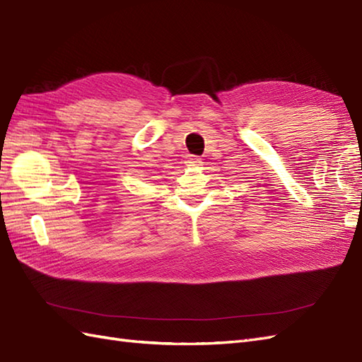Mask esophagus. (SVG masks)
Here are the masks:
<instances>
[{"label": "esophagus", "instance_id": "34e87169", "mask_svg": "<svg viewBox=\"0 0 362 362\" xmlns=\"http://www.w3.org/2000/svg\"><path fill=\"white\" fill-rule=\"evenodd\" d=\"M185 163H188L189 166H197V165H200L202 163V160L199 159V157L197 156H187V162H185Z\"/></svg>", "mask_w": 362, "mask_h": 362}]
</instances>
